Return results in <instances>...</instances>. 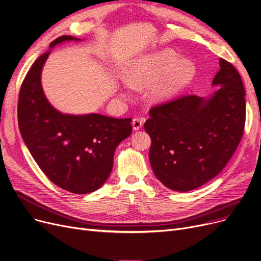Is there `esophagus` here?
Here are the masks:
<instances>
[{
    "mask_svg": "<svg viewBox=\"0 0 261 261\" xmlns=\"http://www.w3.org/2000/svg\"><path fill=\"white\" fill-rule=\"evenodd\" d=\"M144 121H145L144 118H134L132 121V125H133L134 130L140 129L144 123Z\"/></svg>",
    "mask_w": 261,
    "mask_h": 261,
    "instance_id": "esophagus-1",
    "label": "esophagus"
}]
</instances>
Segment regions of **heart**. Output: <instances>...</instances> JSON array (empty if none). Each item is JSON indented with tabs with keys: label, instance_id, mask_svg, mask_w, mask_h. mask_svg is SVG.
Returning <instances> with one entry per match:
<instances>
[{
	"label": "heart",
	"instance_id": "heart-1",
	"mask_svg": "<svg viewBox=\"0 0 261 261\" xmlns=\"http://www.w3.org/2000/svg\"><path fill=\"white\" fill-rule=\"evenodd\" d=\"M194 65L188 60H179L172 50H163L156 55L140 59L126 74V82L132 86L155 83L148 91L152 100L170 98L187 85L194 74Z\"/></svg>",
	"mask_w": 261,
	"mask_h": 261
}]
</instances>
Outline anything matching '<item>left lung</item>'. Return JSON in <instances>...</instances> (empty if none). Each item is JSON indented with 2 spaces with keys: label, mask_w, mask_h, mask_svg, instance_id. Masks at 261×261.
Here are the masks:
<instances>
[{
  "label": "left lung",
  "mask_w": 261,
  "mask_h": 261,
  "mask_svg": "<svg viewBox=\"0 0 261 261\" xmlns=\"http://www.w3.org/2000/svg\"><path fill=\"white\" fill-rule=\"evenodd\" d=\"M212 97L183 95L152 106L144 123L149 162L173 191L188 192L216 177L232 158L246 123V90L232 63L220 59Z\"/></svg>",
  "instance_id": "left-lung-1"
}]
</instances>
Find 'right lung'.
I'll list each match as a JSON object with an SVG mask.
<instances>
[{"mask_svg":"<svg viewBox=\"0 0 261 261\" xmlns=\"http://www.w3.org/2000/svg\"><path fill=\"white\" fill-rule=\"evenodd\" d=\"M71 40L78 41L59 37L49 47ZM49 54L40 56L23 80L19 128L30 154L51 182L73 194L91 193L110 177L117 146L132 134V119L65 115L54 109L41 85V71Z\"/></svg>","mask_w":261,"mask_h":261,"instance_id":"obj_1","label":"right lung"}]
</instances>
